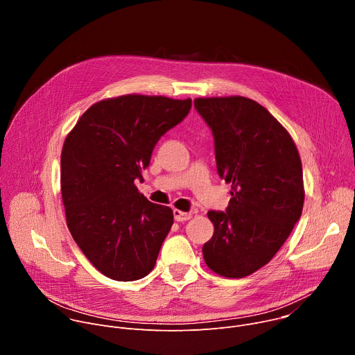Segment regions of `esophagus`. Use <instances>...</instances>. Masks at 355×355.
Listing matches in <instances>:
<instances>
[{
    "instance_id": "obj_1",
    "label": "esophagus",
    "mask_w": 355,
    "mask_h": 355,
    "mask_svg": "<svg viewBox=\"0 0 355 355\" xmlns=\"http://www.w3.org/2000/svg\"><path fill=\"white\" fill-rule=\"evenodd\" d=\"M173 214H174V219H175L177 222H187V220H189V219L192 218V214H189V212H181V211H178V209H174Z\"/></svg>"
}]
</instances>
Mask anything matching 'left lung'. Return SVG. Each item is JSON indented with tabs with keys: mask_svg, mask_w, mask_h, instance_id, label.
<instances>
[{
	"mask_svg": "<svg viewBox=\"0 0 355 355\" xmlns=\"http://www.w3.org/2000/svg\"><path fill=\"white\" fill-rule=\"evenodd\" d=\"M193 105L212 130L218 174L232 184L226 212H208L215 232L202 247L204 260L219 275L243 278L270 263L302 215L300 157L256 101L196 98Z\"/></svg>",
	"mask_w": 355,
	"mask_h": 355,
	"instance_id": "8db88e82",
	"label": "left lung"
}]
</instances>
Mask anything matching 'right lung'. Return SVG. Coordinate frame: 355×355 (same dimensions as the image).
Listing matches in <instances>:
<instances>
[{
    "mask_svg": "<svg viewBox=\"0 0 355 355\" xmlns=\"http://www.w3.org/2000/svg\"><path fill=\"white\" fill-rule=\"evenodd\" d=\"M188 99L122 95L88 108L62 150V198L69 230L91 264L115 281L155 268L174 215L151 204L135 181L160 137L189 114Z\"/></svg>",
    "mask_w": 355,
    "mask_h": 355,
    "instance_id": "1",
    "label": "right lung"
}]
</instances>
